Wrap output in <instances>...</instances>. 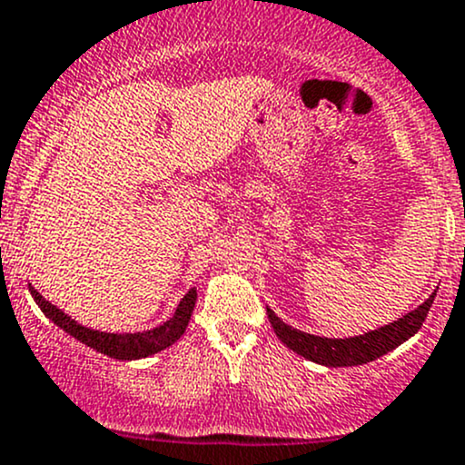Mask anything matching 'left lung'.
Listing matches in <instances>:
<instances>
[{
  "label": "left lung",
  "instance_id": "1",
  "mask_svg": "<svg viewBox=\"0 0 465 465\" xmlns=\"http://www.w3.org/2000/svg\"><path fill=\"white\" fill-rule=\"evenodd\" d=\"M434 295H437V291L423 304L416 306L408 315H403V318L394 320V322L385 324V327L376 329V331H367L362 336L353 338L313 336V333H304L300 329L284 324L277 318L275 311L266 309V313L277 338L286 347L293 349L295 353L304 356L306 361L318 362V365L324 367H356L385 356L387 351H391V349H396L405 340L414 336L420 329V324L425 322V318H428V311L434 302Z\"/></svg>",
  "mask_w": 465,
  "mask_h": 465
}]
</instances>
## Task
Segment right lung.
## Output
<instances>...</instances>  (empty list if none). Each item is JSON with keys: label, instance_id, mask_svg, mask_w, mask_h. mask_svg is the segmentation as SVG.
<instances>
[{"label": "right lung", "instance_id": "right-lung-1", "mask_svg": "<svg viewBox=\"0 0 465 465\" xmlns=\"http://www.w3.org/2000/svg\"><path fill=\"white\" fill-rule=\"evenodd\" d=\"M28 291H31L33 300L40 306L42 313L49 320H54L62 331L78 338L80 342L95 349V351L104 353V356L116 358V361H138V358H147L152 356V353H159L163 349L172 347L176 340L183 336L185 327H188L190 322V315H193L194 311V302H197V289H190L188 293L183 295L179 306H176L174 315H172L167 322H163L161 327L138 333H104L75 322L71 315H66L64 311L57 309V306L51 304L49 300L42 298L33 286H28Z\"/></svg>", "mask_w": 465, "mask_h": 465}]
</instances>
